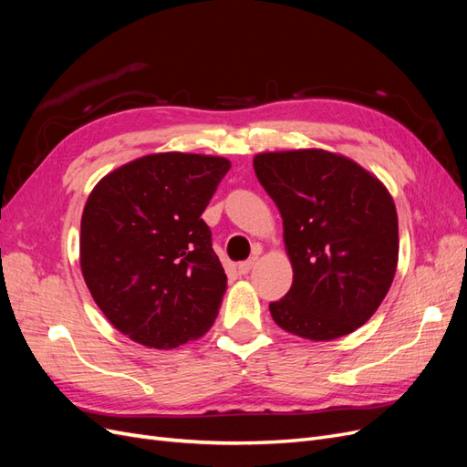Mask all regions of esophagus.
<instances>
[{"label":"esophagus","mask_w":467,"mask_h":467,"mask_svg":"<svg viewBox=\"0 0 467 467\" xmlns=\"http://www.w3.org/2000/svg\"><path fill=\"white\" fill-rule=\"evenodd\" d=\"M257 255H253L251 259H247V261H244V263H239L237 265V271H239V275H247L249 271H251V268H253V265H255L257 263Z\"/></svg>","instance_id":"1"}]
</instances>
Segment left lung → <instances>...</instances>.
<instances>
[{"label":"left lung","mask_w":467,"mask_h":467,"mask_svg":"<svg viewBox=\"0 0 467 467\" xmlns=\"http://www.w3.org/2000/svg\"><path fill=\"white\" fill-rule=\"evenodd\" d=\"M255 175L280 210L294 268L288 294L268 304L278 327L333 341L368 321L398 268V212L388 189L345 155L259 153Z\"/></svg>","instance_id":"1"}]
</instances>
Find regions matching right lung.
<instances>
[{
    "label": "right lung",
    "instance_id": "add662e5",
    "mask_svg": "<svg viewBox=\"0 0 467 467\" xmlns=\"http://www.w3.org/2000/svg\"><path fill=\"white\" fill-rule=\"evenodd\" d=\"M225 158L151 153L103 177L83 208L79 263L95 304L151 348H175L214 323L228 278L201 218Z\"/></svg>",
    "mask_w": 467,
    "mask_h": 467
}]
</instances>
